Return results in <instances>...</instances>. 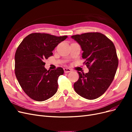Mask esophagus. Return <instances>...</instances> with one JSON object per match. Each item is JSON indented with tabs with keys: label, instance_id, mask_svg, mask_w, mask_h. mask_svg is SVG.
Listing matches in <instances>:
<instances>
[{
	"label": "esophagus",
	"instance_id": "esophagus-1",
	"mask_svg": "<svg viewBox=\"0 0 132 132\" xmlns=\"http://www.w3.org/2000/svg\"><path fill=\"white\" fill-rule=\"evenodd\" d=\"M64 72L67 73H69L70 71H71V69L68 68H64Z\"/></svg>",
	"mask_w": 132,
	"mask_h": 132
}]
</instances>
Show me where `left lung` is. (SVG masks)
<instances>
[{"label": "left lung", "mask_w": 132, "mask_h": 132, "mask_svg": "<svg viewBox=\"0 0 132 132\" xmlns=\"http://www.w3.org/2000/svg\"><path fill=\"white\" fill-rule=\"evenodd\" d=\"M81 46L82 58L89 68L87 73L79 71L74 88L78 95L88 99H96L105 93L114 79L118 65L113 43L99 32H88L71 37Z\"/></svg>", "instance_id": "8db88e82"}]
</instances>
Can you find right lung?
Listing matches in <instances>:
<instances>
[{
  "mask_svg": "<svg viewBox=\"0 0 132 132\" xmlns=\"http://www.w3.org/2000/svg\"><path fill=\"white\" fill-rule=\"evenodd\" d=\"M67 37L33 33L18 47L15 55L16 77L23 91L34 100L45 101L57 91L58 79L64 70L61 67L47 70L43 61L52 55L55 47Z\"/></svg>",
  "mask_w": 132,
  "mask_h": 132,
  "instance_id": "right-lung-1",
  "label": "right lung"
}]
</instances>
